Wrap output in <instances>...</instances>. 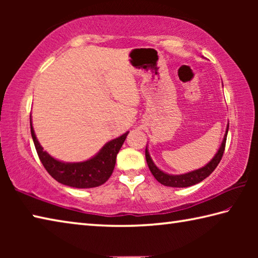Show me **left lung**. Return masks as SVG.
Masks as SVG:
<instances>
[{"label": "left lung", "instance_id": "obj_1", "mask_svg": "<svg viewBox=\"0 0 258 258\" xmlns=\"http://www.w3.org/2000/svg\"><path fill=\"white\" fill-rule=\"evenodd\" d=\"M228 131H229V123L226 125V130H225V134L223 138V141H222L220 148H218L217 152L215 156L213 157L212 160H209L208 163L203 166L202 168L195 169V171L187 172L184 174H178V175H174V174H168L166 172H163L161 169L157 167L156 164L154 163V160L151 159V157L149 155V150H148V145L146 148V159H147V164L149 166L150 172L152 173V175L155 176V178L161 184H164L166 186H172V187H186V186H191L197 184V183L204 181L207 176L211 175V174L214 172V169L217 167L218 163H220L222 159V156H223L224 152V148H225V142H226V137H228Z\"/></svg>", "mask_w": 258, "mask_h": 258}]
</instances>
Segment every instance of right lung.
<instances>
[{"label":"right lung","mask_w":258,"mask_h":258,"mask_svg":"<svg viewBox=\"0 0 258 258\" xmlns=\"http://www.w3.org/2000/svg\"><path fill=\"white\" fill-rule=\"evenodd\" d=\"M30 133H32L34 145L40 160L47 173L55 181L68 186L87 189V187L101 185L110 177L113 168H115L117 154L119 152L130 132H126L120 137L107 142L98 154L91 157L90 159L78 161V163L61 161L47 154L35 135L32 118H30Z\"/></svg>","instance_id":"1"}]
</instances>
